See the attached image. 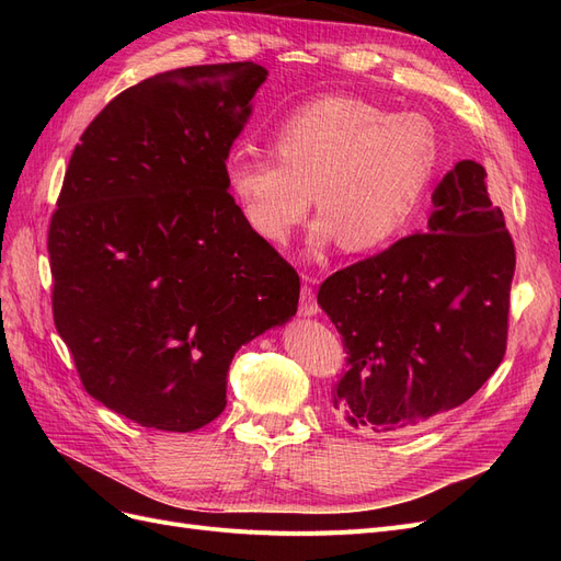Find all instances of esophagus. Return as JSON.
Segmentation results:
<instances>
[{
    "label": "esophagus",
    "instance_id": "esophagus-1",
    "mask_svg": "<svg viewBox=\"0 0 561 561\" xmlns=\"http://www.w3.org/2000/svg\"><path fill=\"white\" fill-rule=\"evenodd\" d=\"M299 313L304 318H311L318 313V301H316V293L309 283L301 285V295H299Z\"/></svg>",
    "mask_w": 561,
    "mask_h": 561
}]
</instances>
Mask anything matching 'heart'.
<instances>
[{"mask_svg": "<svg viewBox=\"0 0 561 561\" xmlns=\"http://www.w3.org/2000/svg\"><path fill=\"white\" fill-rule=\"evenodd\" d=\"M276 160L236 149L227 186L248 227L285 245L311 208L320 217L311 248L342 243L369 252L412 225L439 163L435 126L423 114L388 110L353 95H322L295 107L271 130Z\"/></svg>", "mask_w": 561, "mask_h": 561, "instance_id": "obj_1", "label": "heart"}]
</instances>
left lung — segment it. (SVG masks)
<instances>
[{
	"mask_svg": "<svg viewBox=\"0 0 561 561\" xmlns=\"http://www.w3.org/2000/svg\"><path fill=\"white\" fill-rule=\"evenodd\" d=\"M426 233L336 271L318 290L346 348L332 407L351 428L396 435L472 398L501 365L515 245L486 171L458 161Z\"/></svg>",
	"mask_w": 561,
	"mask_h": 561,
	"instance_id": "obj_1",
	"label": "left lung"
}]
</instances>
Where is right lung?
<instances>
[{"label":"right lung","instance_id":"add662e5","mask_svg":"<svg viewBox=\"0 0 561 561\" xmlns=\"http://www.w3.org/2000/svg\"><path fill=\"white\" fill-rule=\"evenodd\" d=\"M196 65L118 93L83 130L48 227L54 320L87 393L145 428L227 407L236 351L297 313L299 276L227 192L266 79Z\"/></svg>","mask_w":561,"mask_h":561}]
</instances>
